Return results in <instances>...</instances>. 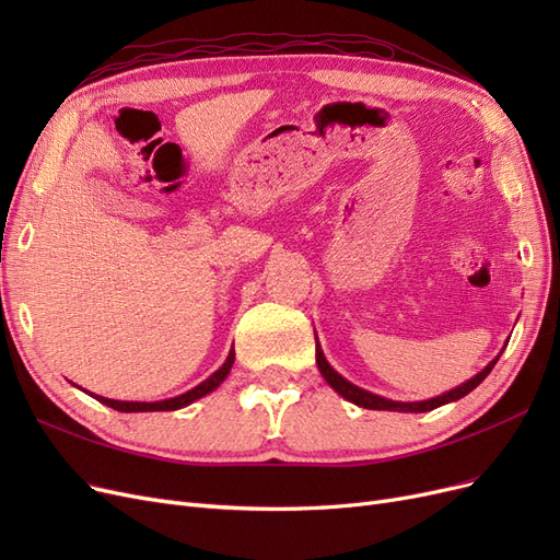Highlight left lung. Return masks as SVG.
<instances>
[{"label":"left lung","instance_id":"left-lung-1","mask_svg":"<svg viewBox=\"0 0 560 560\" xmlns=\"http://www.w3.org/2000/svg\"><path fill=\"white\" fill-rule=\"evenodd\" d=\"M504 350V348H502ZM502 350H500V354H502ZM500 354L495 360H490L477 376L474 378H469V381H465L463 385H457V387H453V389H448V393H444V395H439V397H432V399H425V401H395V399H385V397H381V395H374V393H369V389H362V387H358L354 383H350V381H346L341 374H338V371L327 362V358H325V352H322V346L317 343V338H315V362H317V369H319V374H322V378H325L338 395H341L343 399H348V401H352V404H358V406H362V409H371V411H399V413H425V411H432V409H436V406H444V404H451V401H457V399H463L465 395H469L474 387H477L490 371H493V366L498 364V360H500Z\"/></svg>","mask_w":560,"mask_h":560}]
</instances>
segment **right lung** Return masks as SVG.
Segmentation results:
<instances>
[{
    "mask_svg": "<svg viewBox=\"0 0 560 560\" xmlns=\"http://www.w3.org/2000/svg\"><path fill=\"white\" fill-rule=\"evenodd\" d=\"M233 360H235V350L231 348V350H229V358H226V362H224L222 366H219L210 378H206L202 383H198L196 387H191V389H189V393H184V395H179V397L161 399V401H121V399H107V397H100V395H93V393H91V397H95L100 404H105V406H109V409H114V411H121V413L177 411V409H184V406L194 404L196 399L210 395L212 389H217L219 385H222V383H224V378L229 376L231 366H233Z\"/></svg>",
    "mask_w": 560,
    "mask_h": 560,
    "instance_id": "right-lung-1",
    "label": "right lung"
}]
</instances>
